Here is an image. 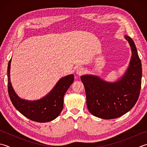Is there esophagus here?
I'll use <instances>...</instances> for the list:
<instances>
[{
	"mask_svg": "<svg viewBox=\"0 0 147 147\" xmlns=\"http://www.w3.org/2000/svg\"><path fill=\"white\" fill-rule=\"evenodd\" d=\"M83 71H84V69H83L82 67H79L77 68L76 73L78 74H79V75H81V74L83 73Z\"/></svg>",
	"mask_w": 147,
	"mask_h": 147,
	"instance_id": "esophagus-1",
	"label": "esophagus"
}]
</instances>
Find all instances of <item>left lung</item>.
Masks as SVG:
<instances>
[{
    "instance_id": "left-lung-1",
    "label": "left lung",
    "mask_w": 147,
    "mask_h": 147,
    "mask_svg": "<svg viewBox=\"0 0 147 147\" xmlns=\"http://www.w3.org/2000/svg\"><path fill=\"white\" fill-rule=\"evenodd\" d=\"M125 37L131 46L132 57L128 69L120 80L112 83L92 75L81 76L88 111L100 119L122 116L134 107L140 96L142 62L133 40L127 36Z\"/></svg>"
}]
</instances>
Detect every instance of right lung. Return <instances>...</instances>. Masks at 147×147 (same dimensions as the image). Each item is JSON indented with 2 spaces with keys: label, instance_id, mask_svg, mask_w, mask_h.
<instances>
[{
  "label": "right lung",
  "instance_id": "add662e5",
  "mask_svg": "<svg viewBox=\"0 0 147 147\" xmlns=\"http://www.w3.org/2000/svg\"><path fill=\"white\" fill-rule=\"evenodd\" d=\"M7 67V88L10 99L14 107L23 115L37 122L51 121L59 115L63 109L64 96L74 82L73 74L60 79L55 87L47 96L37 100H26L20 99L14 92L10 82V65Z\"/></svg>",
  "mask_w": 147,
  "mask_h": 147
}]
</instances>
